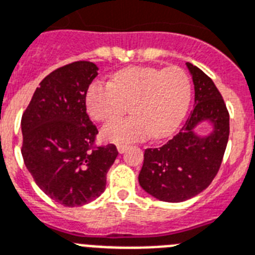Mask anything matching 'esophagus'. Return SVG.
<instances>
[{"label":"esophagus","instance_id":"esophagus-1","mask_svg":"<svg viewBox=\"0 0 255 255\" xmlns=\"http://www.w3.org/2000/svg\"><path fill=\"white\" fill-rule=\"evenodd\" d=\"M126 149H128V145H124V144L117 145V151H119L120 153H125Z\"/></svg>","mask_w":255,"mask_h":255}]
</instances>
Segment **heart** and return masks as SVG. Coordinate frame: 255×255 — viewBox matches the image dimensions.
I'll list each match as a JSON object with an SVG mask.
<instances>
[{"instance_id": "heart-1", "label": "heart", "mask_w": 255, "mask_h": 255, "mask_svg": "<svg viewBox=\"0 0 255 255\" xmlns=\"http://www.w3.org/2000/svg\"><path fill=\"white\" fill-rule=\"evenodd\" d=\"M192 99V84L179 67H129L112 81H95L85 97L86 110L98 123H108L130 106L132 117L104 126L102 135L113 143L145 140L153 134L171 135L186 117Z\"/></svg>"}]
</instances>
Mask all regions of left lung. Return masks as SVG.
I'll use <instances>...</instances> for the list:
<instances>
[{
	"label": "left lung",
	"instance_id": "1",
	"mask_svg": "<svg viewBox=\"0 0 255 255\" xmlns=\"http://www.w3.org/2000/svg\"><path fill=\"white\" fill-rule=\"evenodd\" d=\"M195 85V107L177 135L160 148H147L139 184L157 200L180 202L208 188L218 173L230 135V115L213 80L187 63ZM209 123L200 136L195 128Z\"/></svg>",
	"mask_w": 255,
	"mask_h": 255
}]
</instances>
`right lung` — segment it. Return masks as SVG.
<instances>
[{"instance_id": "add662e5", "label": "right lung", "mask_w": 255, "mask_h": 255, "mask_svg": "<svg viewBox=\"0 0 255 255\" xmlns=\"http://www.w3.org/2000/svg\"><path fill=\"white\" fill-rule=\"evenodd\" d=\"M98 76L91 62H75L43 78L21 117V154L37 186L54 201L73 208L106 190L116 145L95 147L97 126L85 97Z\"/></svg>"}]
</instances>
